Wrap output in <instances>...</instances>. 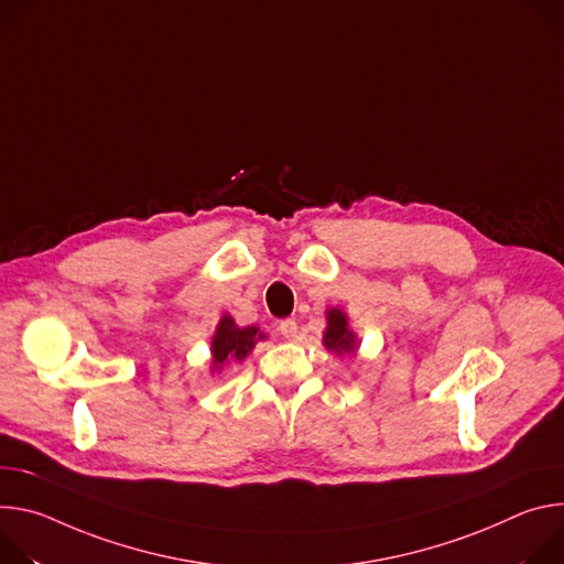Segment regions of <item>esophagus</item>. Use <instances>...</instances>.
<instances>
[{
	"mask_svg": "<svg viewBox=\"0 0 564 564\" xmlns=\"http://www.w3.org/2000/svg\"><path fill=\"white\" fill-rule=\"evenodd\" d=\"M278 329H280V334H282L286 340H295V338H297V323H295V321H291V318L280 321Z\"/></svg>",
	"mask_w": 564,
	"mask_h": 564,
	"instance_id": "esophagus-1",
	"label": "esophagus"
}]
</instances>
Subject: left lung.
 <instances>
[{"label": "left lung", "instance_id": "8db88e82", "mask_svg": "<svg viewBox=\"0 0 564 564\" xmlns=\"http://www.w3.org/2000/svg\"><path fill=\"white\" fill-rule=\"evenodd\" d=\"M327 332H325V345L327 349L336 351V354H349L356 349V340L354 334L347 329V321L343 316V311L332 308L329 316H327Z\"/></svg>", "mask_w": 564, "mask_h": 564}]
</instances>
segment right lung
Listing matches in <instances>:
<instances>
[{"instance_id": "1", "label": "right lung", "mask_w": 564, "mask_h": 564, "mask_svg": "<svg viewBox=\"0 0 564 564\" xmlns=\"http://www.w3.org/2000/svg\"><path fill=\"white\" fill-rule=\"evenodd\" d=\"M264 334H258L256 327H237L230 316H224L217 334L213 338V365L221 367L228 360H243L246 354L262 340Z\"/></svg>"}]
</instances>
